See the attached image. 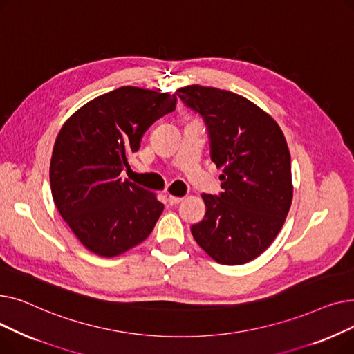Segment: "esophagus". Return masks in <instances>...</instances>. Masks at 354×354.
<instances>
[{
  "instance_id": "1",
  "label": "esophagus",
  "mask_w": 354,
  "mask_h": 354,
  "mask_svg": "<svg viewBox=\"0 0 354 354\" xmlns=\"http://www.w3.org/2000/svg\"><path fill=\"white\" fill-rule=\"evenodd\" d=\"M167 201H169L171 205H178L179 202H182V201H183V198H180V196H174V195H169V198H167Z\"/></svg>"
}]
</instances>
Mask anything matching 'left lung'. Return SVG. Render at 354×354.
Masks as SVG:
<instances>
[{"mask_svg": "<svg viewBox=\"0 0 354 354\" xmlns=\"http://www.w3.org/2000/svg\"><path fill=\"white\" fill-rule=\"evenodd\" d=\"M176 95L202 116L211 159L222 167L224 192L202 194L207 212L191 232L216 263H250L271 245L291 207V158L283 130L263 109L232 91L194 84Z\"/></svg>", "mask_w": 354, "mask_h": 354, "instance_id": "8db88e82", "label": "left lung"}]
</instances>
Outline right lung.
<instances>
[{
  "mask_svg": "<svg viewBox=\"0 0 354 354\" xmlns=\"http://www.w3.org/2000/svg\"><path fill=\"white\" fill-rule=\"evenodd\" d=\"M176 95L124 86L90 100L60 129L50 162L55 207L80 243L116 257L145 241L163 203L122 179L143 133L176 107Z\"/></svg>",
  "mask_w": 354,
  "mask_h": 354,
  "instance_id": "obj_1",
  "label": "right lung"
}]
</instances>
